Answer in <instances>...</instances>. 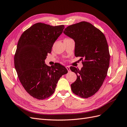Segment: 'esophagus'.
I'll use <instances>...</instances> for the list:
<instances>
[{"label": "esophagus", "instance_id": "esophagus-1", "mask_svg": "<svg viewBox=\"0 0 127 127\" xmlns=\"http://www.w3.org/2000/svg\"><path fill=\"white\" fill-rule=\"evenodd\" d=\"M66 69H67V70H68V72H70V67H69V66H66Z\"/></svg>", "mask_w": 127, "mask_h": 127}]
</instances>
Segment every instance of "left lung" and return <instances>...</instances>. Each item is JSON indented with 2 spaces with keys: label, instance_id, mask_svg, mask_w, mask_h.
I'll list each match as a JSON object with an SVG mask.
<instances>
[{
  "label": "left lung",
  "instance_id": "1",
  "mask_svg": "<svg viewBox=\"0 0 127 127\" xmlns=\"http://www.w3.org/2000/svg\"><path fill=\"white\" fill-rule=\"evenodd\" d=\"M64 33L75 41V55L81 58L83 67L70 70L77 75L71 84L73 93L82 98L94 95L102 85L110 64V53L105 35L99 29L87 22L67 26Z\"/></svg>",
  "mask_w": 127,
  "mask_h": 127
}]
</instances>
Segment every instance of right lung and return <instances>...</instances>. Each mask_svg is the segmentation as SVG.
I'll return each instance as SVG.
<instances>
[{"instance_id":"obj_1","label":"right lung","mask_w":127,"mask_h":127,"mask_svg":"<svg viewBox=\"0 0 127 127\" xmlns=\"http://www.w3.org/2000/svg\"><path fill=\"white\" fill-rule=\"evenodd\" d=\"M64 28L42 23L34 24L22 33L14 56V65L20 81L26 91L38 99L48 98L67 69L57 63L49 67L44 60L55 42Z\"/></svg>"}]
</instances>
